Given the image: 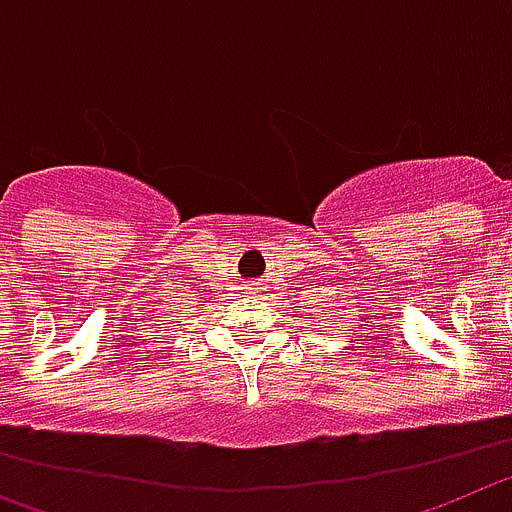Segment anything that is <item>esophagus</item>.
I'll return each instance as SVG.
<instances>
[{
	"instance_id": "34e87169",
	"label": "esophagus",
	"mask_w": 512,
	"mask_h": 512,
	"mask_svg": "<svg viewBox=\"0 0 512 512\" xmlns=\"http://www.w3.org/2000/svg\"><path fill=\"white\" fill-rule=\"evenodd\" d=\"M255 286H257V283H255V281H250V283H247V291H257Z\"/></svg>"
}]
</instances>
